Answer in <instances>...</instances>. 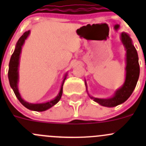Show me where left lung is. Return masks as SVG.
<instances>
[{
  "label": "left lung",
  "instance_id": "8db88e82",
  "mask_svg": "<svg viewBox=\"0 0 146 146\" xmlns=\"http://www.w3.org/2000/svg\"><path fill=\"white\" fill-rule=\"evenodd\" d=\"M121 38L126 50V74L124 84L120 89L116 91L114 96L110 99L91 98L94 101L104 107H115L127 100L134 90L139 78L140 67L136 48L132 44L131 39L126 33L123 32Z\"/></svg>",
  "mask_w": 146,
  "mask_h": 146
}]
</instances>
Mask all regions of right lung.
<instances>
[{"label": "right lung", "instance_id": "add662e5", "mask_svg": "<svg viewBox=\"0 0 146 146\" xmlns=\"http://www.w3.org/2000/svg\"><path fill=\"white\" fill-rule=\"evenodd\" d=\"M29 35V31L25 32L23 35H22L21 37L17 41V44H16L15 49L14 52L12 54L11 58H10V63H9V69H8V79H9L10 87L13 88V92H14L15 95L17 97L18 100L21 102V104L23 106L26 107V108L29 109L30 110H33V111H43L45 110H48V109L51 108L54 105H55L58 101L61 99V96H62L63 93V82L62 85H61V90H60L59 94L58 96L53 100L47 102L45 103H42V104H31V103H28L27 102L23 100L21 98L20 93H19L18 89H17V81H18V66H19V58H20V54L21 52L22 46H23V44H24L25 41L27 39L28 35ZM66 76L64 78V80H66Z\"/></svg>", "mask_w": 146, "mask_h": 146}]
</instances>
